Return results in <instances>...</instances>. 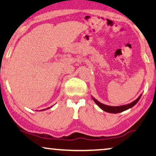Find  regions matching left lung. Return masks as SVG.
Wrapping results in <instances>:
<instances>
[{"instance_id": "obj_1", "label": "left lung", "mask_w": 156, "mask_h": 156, "mask_svg": "<svg viewBox=\"0 0 156 156\" xmlns=\"http://www.w3.org/2000/svg\"><path fill=\"white\" fill-rule=\"evenodd\" d=\"M142 94H140L139 97H138V99H136L135 101H133L131 103L126 104V105H122V106H108L106 105V104H104L99 102V101H97L95 98H94L92 97V99L94 100V101L95 102L96 104L99 106V107L100 108H101L102 110L104 111V112H108V113H112V114H118V113L124 112V111L129 109V108H131L133 107V106H135L137 102L139 101L140 97H141Z\"/></svg>"}]
</instances>
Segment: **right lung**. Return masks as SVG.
<instances>
[{
	"label": "right lung",
	"instance_id": "1",
	"mask_svg": "<svg viewBox=\"0 0 156 156\" xmlns=\"http://www.w3.org/2000/svg\"><path fill=\"white\" fill-rule=\"evenodd\" d=\"M51 107H52V106H51ZM50 107H49V108H47V109H48V108H50ZM44 110H46V108H44V109H42V110H40V111H44Z\"/></svg>",
	"mask_w": 156,
	"mask_h": 156
}]
</instances>
